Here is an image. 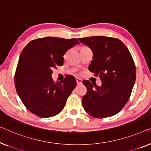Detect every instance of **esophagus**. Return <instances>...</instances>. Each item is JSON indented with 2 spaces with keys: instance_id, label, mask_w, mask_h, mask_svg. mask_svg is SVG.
<instances>
[{
  "instance_id": "1",
  "label": "esophagus",
  "mask_w": 151,
  "mask_h": 151,
  "mask_svg": "<svg viewBox=\"0 0 151 151\" xmlns=\"http://www.w3.org/2000/svg\"><path fill=\"white\" fill-rule=\"evenodd\" d=\"M76 83H77V85H81L82 84V79L81 78H76Z\"/></svg>"
}]
</instances>
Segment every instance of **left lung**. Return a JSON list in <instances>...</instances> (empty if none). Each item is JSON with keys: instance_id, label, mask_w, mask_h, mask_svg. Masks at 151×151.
Instances as JSON below:
<instances>
[{"instance_id": "left-lung-1", "label": "left lung", "mask_w": 151, "mask_h": 151, "mask_svg": "<svg viewBox=\"0 0 151 151\" xmlns=\"http://www.w3.org/2000/svg\"><path fill=\"white\" fill-rule=\"evenodd\" d=\"M93 52L89 70L102 81L101 86L85 80L87 93L82 99L85 111L95 118L118 114L129 101L136 78L135 65L129 50L117 38L92 36L78 38Z\"/></svg>"}]
</instances>
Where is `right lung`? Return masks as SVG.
I'll use <instances>...</instances> for the list:
<instances>
[{
	"label": "right lung",
	"instance_id": "add662e5",
	"mask_svg": "<svg viewBox=\"0 0 151 151\" xmlns=\"http://www.w3.org/2000/svg\"><path fill=\"white\" fill-rule=\"evenodd\" d=\"M76 44V38L53 37L31 41L20 55L15 74V86L27 109L42 118L56 116L62 111L76 82L69 75L55 83L52 70L63 65V55Z\"/></svg>",
	"mask_w": 151,
	"mask_h": 151
}]
</instances>
